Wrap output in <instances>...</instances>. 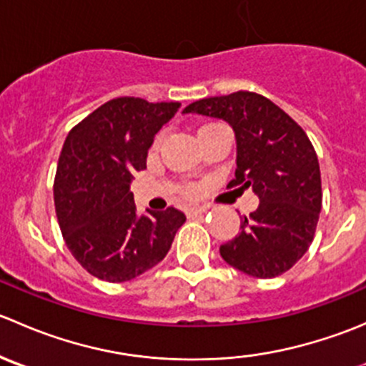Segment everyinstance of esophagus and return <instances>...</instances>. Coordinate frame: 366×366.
Returning a JSON list of instances; mask_svg holds the SVG:
<instances>
[{"label":"esophagus","mask_w":366,"mask_h":366,"mask_svg":"<svg viewBox=\"0 0 366 366\" xmlns=\"http://www.w3.org/2000/svg\"><path fill=\"white\" fill-rule=\"evenodd\" d=\"M204 212H207V207H191V209L187 210L189 216H198V214H204Z\"/></svg>","instance_id":"obj_1"}]
</instances>
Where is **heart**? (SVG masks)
Listing matches in <instances>:
<instances>
[{
	"mask_svg": "<svg viewBox=\"0 0 366 366\" xmlns=\"http://www.w3.org/2000/svg\"><path fill=\"white\" fill-rule=\"evenodd\" d=\"M157 143H159V138L156 139V145H157ZM187 194H194V189H193V187H189V189H187Z\"/></svg>",
	"mask_w": 366,
	"mask_h": 366,
	"instance_id": "b5f03b06",
	"label": "heart"
}]
</instances>
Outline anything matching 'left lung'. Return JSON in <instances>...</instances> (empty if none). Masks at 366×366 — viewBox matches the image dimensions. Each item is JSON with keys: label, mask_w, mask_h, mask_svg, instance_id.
Instances as JSON below:
<instances>
[{"label": "left lung", "mask_w": 366, "mask_h": 366, "mask_svg": "<svg viewBox=\"0 0 366 366\" xmlns=\"http://www.w3.org/2000/svg\"><path fill=\"white\" fill-rule=\"evenodd\" d=\"M182 113L227 122L237 143V169L228 186L258 197L241 232L221 244L223 260L254 278H274L308 252L322 209L320 168L301 127L264 95L235 92L200 99Z\"/></svg>", "instance_id": "left-lung-1"}]
</instances>
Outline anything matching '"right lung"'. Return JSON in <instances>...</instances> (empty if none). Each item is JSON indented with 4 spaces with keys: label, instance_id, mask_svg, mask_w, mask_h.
Listing matches in <instances>:
<instances>
[{
    "label": "right lung",
    "instance_id": "right-lung-1",
    "mask_svg": "<svg viewBox=\"0 0 366 366\" xmlns=\"http://www.w3.org/2000/svg\"><path fill=\"white\" fill-rule=\"evenodd\" d=\"M179 102L108 101L69 132L54 179L65 244L99 280L122 283L157 265L186 216L169 209L138 214L131 184Z\"/></svg>",
    "mask_w": 366,
    "mask_h": 366
}]
</instances>
